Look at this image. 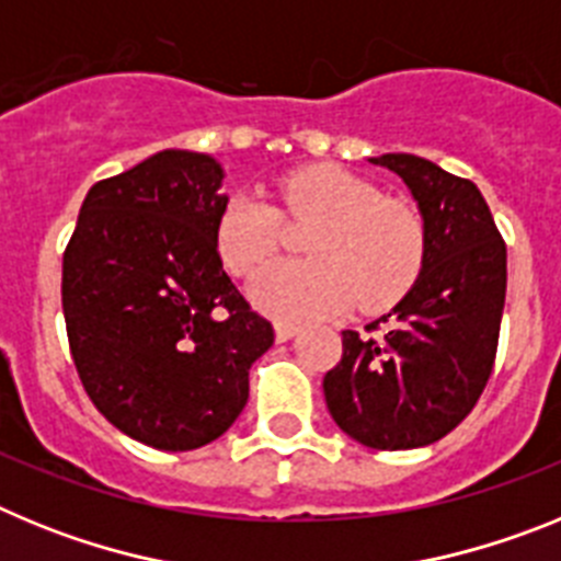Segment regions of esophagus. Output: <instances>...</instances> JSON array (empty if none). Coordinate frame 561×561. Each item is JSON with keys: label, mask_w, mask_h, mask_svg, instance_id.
<instances>
[{"label": "esophagus", "mask_w": 561, "mask_h": 561, "mask_svg": "<svg viewBox=\"0 0 561 561\" xmlns=\"http://www.w3.org/2000/svg\"><path fill=\"white\" fill-rule=\"evenodd\" d=\"M297 334V325L295 323H284V320H277L275 323V340L277 342H286Z\"/></svg>", "instance_id": "34e87169"}]
</instances>
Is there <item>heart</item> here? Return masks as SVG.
I'll use <instances>...</instances> for the list:
<instances>
[{
  "label": "heart",
  "instance_id": "obj_1",
  "mask_svg": "<svg viewBox=\"0 0 561 561\" xmlns=\"http://www.w3.org/2000/svg\"><path fill=\"white\" fill-rule=\"evenodd\" d=\"M311 230V261H289L252 280V304L272 317L304 320L345 311L365 314L396 306L427 261V221L415 205L385 196L376 182L342 165L286 173L275 205L236 193L216 221L221 264L238 277L257 272L284 247L286 227Z\"/></svg>",
  "mask_w": 561,
  "mask_h": 561
}]
</instances>
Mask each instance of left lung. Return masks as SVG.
<instances>
[{
	"label": "left lung",
	"mask_w": 561,
	"mask_h": 561,
	"mask_svg": "<svg viewBox=\"0 0 561 561\" xmlns=\"http://www.w3.org/2000/svg\"><path fill=\"white\" fill-rule=\"evenodd\" d=\"M399 173L427 221V261L390 314L342 331L323 393L336 427L370 449H415L472 413L497 356L505 241L478 185L413 153L374 157Z\"/></svg>",
	"instance_id": "8db88e82"
}]
</instances>
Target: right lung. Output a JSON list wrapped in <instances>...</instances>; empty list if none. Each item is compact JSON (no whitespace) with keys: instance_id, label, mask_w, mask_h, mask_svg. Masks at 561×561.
I'll return each instance as SVG.
<instances>
[{"instance_id":"add662e5","label":"right lung","mask_w":561,"mask_h":561,"mask_svg":"<svg viewBox=\"0 0 561 561\" xmlns=\"http://www.w3.org/2000/svg\"><path fill=\"white\" fill-rule=\"evenodd\" d=\"M221 180L207 153H153L89 187L64 250V320L83 390L121 433L165 453L230 430L252 362L275 342L216 250Z\"/></svg>"}]
</instances>
